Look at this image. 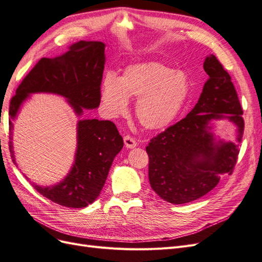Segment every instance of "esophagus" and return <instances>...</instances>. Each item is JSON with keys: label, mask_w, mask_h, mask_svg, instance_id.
Listing matches in <instances>:
<instances>
[{"label": "esophagus", "mask_w": 262, "mask_h": 262, "mask_svg": "<svg viewBox=\"0 0 262 262\" xmlns=\"http://www.w3.org/2000/svg\"><path fill=\"white\" fill-rule=\"evenodd\" d=\"M123 141H124V145H125L126 148H134L138 145L137 141L134 140L133 138H131L130 136H125L123 138Z\"/></svg>", "instance_id": "esophagus-1"}]
</instances>
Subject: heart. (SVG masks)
Returning <instances> with one entry per match:
<instances>
[{"mask_svg": "<svg viewBox=\"0 0 262 262\" xmlns=\"http://www.w3.org/2000/svg\"><path fill=\"white\" fill-rule=\"evenodd\" d=\"M189 89L185 72L150 61L128 66L118 78L106 75L100 85V98L109 118L123 115L129 98H138L136 116L141 125L147 130H160L179 115Z\"/></svg>", "mask_w": 262, "mask_h": 262, "instance_id": "1", "label": "heart"}]
</instances>
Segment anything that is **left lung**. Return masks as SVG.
<instances>
[{
    "instance_id": "obj_1",
    "label": "left lung",
    "mask_w": 262,
    "mask_h": 262,
    "mask_svg": "<svg viewBox=\"0 0 262 262\" xmlns=\"http://www.w3.org/2000/svg\"><path fill=\"white\" fill-rule=\"evenodd\" d=\"M203 69L209 78L194 108L146 146L150 187L172 204L191 202L211 191L223 173L233 172L239 153L245 123L231 76L214 54L207 55ZM219 120L236 126V142L213 133Z\"/></svg>"
}]
</instances>
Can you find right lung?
<instances>
[{"label": "right lung", "instance_id": "1", "mask_svg": "<svg viewBox=\"0 0 262 262\" xmlns=\"http://www.w3.org/2000/svg\"><path fill=\"white\" fill-rule=\"evenodd\" d=\"M106 45L101 41H77L55 58H42L16 90L10 105V150L13 149L14 121L33 94H54L64 97L78 118L74 163L68 175L51 186L31 182L47 199L68 208H85L100 194L114 158L123 147L122 137L109 120L82 119L84 109L100 104V83L104 72ZM26 177L27 180L29 178Z\"/></svg>", "mask_w": 262, "mask_h": 262}]
</instances>
